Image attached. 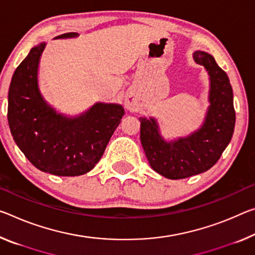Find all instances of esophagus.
Segmentation results:
<instances>
[{
	"mask_svg": "<svg viewBox=\"0 0 255 255\" xmlns=\"http://www.w3.org/2000/svg\"><path fill=\"white\" fill-rule=\"evenodd\" d=\"M125 106H126V108L128 109V110H134L135 102H134V101H132L131 99L127 98L126 100H125Z\"/></svg>",
	"mask_w": 255,
	"mask_h": 255,
	"instance_id": "esophagus-1",
	"label": "esophagus"
}]
</instances>
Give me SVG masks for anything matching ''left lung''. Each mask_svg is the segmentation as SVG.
Wrapping results in <instances>:
<instances>
[{"instance_id":"obj_1","label":"left lung","mask_w":255,"mask_h":255,"mask_svg":"<svg viewBox=\"0 0 255 255\" xmlns=\"http://www.w3.org/2000/svg\"><path fill=\"white\" fill-rule=\"evenodd\" d=\"M193 59L209 75V104L203 124L184 137L165 139L154 117H140V142L153 170L168 179H183L209 170L228 146L235 128L233 88L215 58L195 51Z\"/></svg>"}]
</instances>
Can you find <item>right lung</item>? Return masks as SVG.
<instances>
[{
  "mask_svg": "<svg viewBox=\"0 0 255 255\" xmlns=\"http://www.w3.org/2000/svg\"><path fill=\"white\" fill-rule=\"evenodd\" d=\"M77 33L56 36L75 38ZM45 42L31 48L12 76L7 95L11 135L25 156L40 171L80 176L95 167L119 126L125 109L118 103L96 102L77 116L56 111L44 99L38 66Z\"/></svg>",
  "mask_w": 255,
  "mask_h": 255,
  "instance_id": "add662e5",
  "label": "right lung"
}]
</instances>
